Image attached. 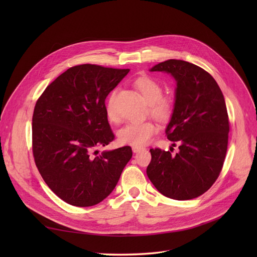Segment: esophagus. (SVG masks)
<instances>
[{"mask_svg":"<svg viewBox=\"0 0 257 257\" xmlns=\"http://www.w3.org/2000/svg\"><path fill=\"white\" fill-rule=\"evenodd\" d=\"M142 150H144V148H143V147H139V146H132V151H133L134 153H139V152H141Z\"/></svg>","mask_w":257,"mask_h":257,"instance_id":"obj_1","label":"esophagus"}]
</instances>
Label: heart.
<instances>
[{
	"instance_id": "obj_1",
	"label": "heart",
	"mask_w": 257,
	"mask_h": 257,
	"mask_svg": "<svg viewBox=\"0 0 257 257\" xmlns=\"http://www.w3.org/2000/svg\"><path fill=\"white\" fill-rule=\"evenodd\" d=\"M142 96L149 104L150 112L158 119H166L171 112V101L168 98L161 97L163 87L156 80L150 77H141L134 83ZM106 113L110 121H116L118 116L114 104V92L110 94L106 103ZM158 131V127L152 121H133L121 128L117 138L120 144L132 146H144L150 142L154 134Z\"/></svg>"
}]
</instances>
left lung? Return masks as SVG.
Returning <instances> with one entry per match:
<instances>
[{"instance_id":"left-lung-1","label":"left lung","mask_w":257,"mask_h":257,"mask_svg":"<svg viewBox=\"0 0 257 257\" xmlns=\"http://www.w3.org/2000/svg\"><path fill=\"white\" fill-rule=\"evenodd\" d=\"M150 72L170 74L176 81L166 134L179 144V152L150 149L147 175L168 198H197L218 179L227 152L229 120L222 90L210 74L184 60L160 62Z\"/></svg>"}]
</instances>
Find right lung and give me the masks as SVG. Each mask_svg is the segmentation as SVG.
Returning <instances> with one entry per match:
<instances>
[{
	"mask_svg": "<svg viewBox=\"0 0 257 257\" xmlns=\"http://www.w3.org/2000/svg\"><path fill=\"white\" fill-rule=\"evenodd\" d=\"M130 70L96 64L71 67L37 100L32 117L36 167L60 199L79 207L100 203L110 195L132 157L129 146L103 151L114 134L105 99Z\"/></svg>",
	"mask_w": 257,
	"mask_h": 257,
	"instance_id": "obj_1",
	"label": "right lung"
}]
</instances>
